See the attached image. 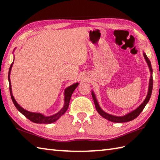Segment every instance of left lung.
<instances>
[{"label":"left lung","mask_w":160,"mask_h":160,"mask_svg":"<svg viewBox=\"0 0 160 160\" xmlns=\"http://www.w3.org/2000/svg\"><path fill=\"white\" fill-rule=\"evenodd\" d=\"M144 55V57L145 58L146 61L148 64V66L150 68V72H152V66H151V63H150V61L149 60V58H148V56H146L145 53H143ZM152 74V73H151ZM152 87H153V79H152V75H151L150 79V83H149V90H148V95L146 97L145 99L144 100L141 104L136 109H135L134 111H132V112L128 113V114H126L123 116H113V115H110L108 114L106 112H104L101 108L99 107L98 102H97L95 95L93 93V92H92V98L94 102V105H95L96 109L97 111L100 115H101L102 117H104V118L107 119L110 121H112V122H115V123H123V122H128V121H131L132 120H133L135 118H137L138 116L140 115V113L142 112V110L144 109L145 107L146 106V104H148V102L150 100V98L151 97L152 94Z\"/></svg>","instance_id":"8db88e82"}]
</instances>
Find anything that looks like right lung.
I'll list each match as a JSON object with an SVG mask.
<instances>
[{
    "mask_svg": "<svg viewBox=\"0 0 160 160\" xmlns=\"http://www.w3.org/2000/svg\"><path fill=\"white\" fill-rule=\"evenodd\" d=\"M12 63L10 65V67L9 68V72H8V80H9V85H10V96H11V98L13 103H14L15 107L17 108L18 110L20 112V113H22V114L25 116L26 118H28L29 120H30L31 121L36 123H51L55 122L56 120L61 117V116L64 114V113L66 112L69 106V102H70V97H71V95L73 91L75 90V88H77L78 85V83H75L72 85L71 86H70L66 90H65V104H64V107L63 109H62L60 112H58L56 114H54L53 116H44V115L41 114V113H32V112H29L28 111H26L24 109H22L20 105H19L17 102L15 101V99H14V97L12 96V89H11V85H10V70H11L12 66Z\"/></svg>",
    "mask_w": 160,
    "mask_h": 160,
    "instance_id": "right-lung-1",
    "label": "right lung"
}]
</instances>
